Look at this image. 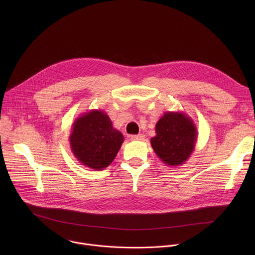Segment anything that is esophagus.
Returning <instances> with one entry per match:
<instances>
[{"instance_id":"esophagus-1","label":"esophagus","mask_w":255,"mask_h":255,"mask_svg":"<svg viewBox=\"0 0 255 255\" xmlns=\"http://www.w3.org/2000/svg\"><path fill=\"white\" fill-rule=\"evenodd\" d=\"M130 139H131V140H133V141H141V140H143V139H144V135H143V134L132 135V136L130 137Z\"/></svg>"}]
</instances>
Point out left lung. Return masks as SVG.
<instances>
[{
  "label": "left lung",
  "mask_w": 255,
  "mask_h": 255,
  "mask_svg": "<svg viewBox=\"0 0 255 255\" xmlns=\"http://www.w3.org/2000/svg\"><path fill=\"white\" fill-rule=\"evenodd\" d=\"M155 132L150 143L161 161L169 166L186 163L198 138L193 119L183 112H165L157 121Z\"/></svg>",
  "instance_id": "left-lung-1"
}]
</instances>
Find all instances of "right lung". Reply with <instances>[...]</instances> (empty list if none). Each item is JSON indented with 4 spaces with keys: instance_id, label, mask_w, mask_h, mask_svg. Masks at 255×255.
Listing matches in <instances>:
<instances>
[{
    "instance_id": "add662e5",
    "label": "right lung",
    "mask_w": 255,
    "mask_h": 255,
    "mask_svg": "<svg viewBox=\"0 0 255 255\" xmlns=\"http://www.w3.org/2000/svg\"><path fill=\"white\" fill-rule=\"evenodd\" d=\"M123 142V134L102 110H91L78 117L69 135L70 149L76 158L95 170L110 165Z\"/></svg>"
}]
</instances>
